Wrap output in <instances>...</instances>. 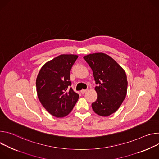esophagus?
Returning a JSON list of instances; mask_svg holds the SVG:
<instances>
[{"instance_id":"1","label":"esophagus","mask_w":159,"mask_h":159,"mask_svg":"<svg viewBox=\"0 0 159 159\" xmlns=\"http://www.w3.org/2000/svg\"><path fill=\"white\" fill-rule=\"evenodd\" d=\"M87 92V90H81V94H84V93H86Z\"/></svg>"}]
</instances>
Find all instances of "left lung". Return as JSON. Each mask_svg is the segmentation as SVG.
Listing matches in <instances>:
<instances>
[{
	"label": "left lung",
	"mask_w": 159,
	"mask_h": 159,
	"mask_svg": "<svg viewBox=\"0 0 159 159\" xmlns=\"http://www.w3.org/2000/svg\"><path fill=\"white\" fill-rule=\"evenodd\" d=\"M92 68L97 98L92 103L94 112L101 116H109L120 106L127 93L126 73L112 57L95 53L83 57Z\"/></svg>",
	"instance_id": "left-lung-1"
}]
</instances>
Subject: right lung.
I'll list each match as a JSON object with an SVG mask.
<instances>
[{"instance_id":"right-lung-1","label":"right lung","mask_w":159,"mask_h":159,"mask_svg":"<svg viewBox=\"0 0 159 159\" xmlns=\"http://www.w3.org/2000/svg\"><path fill=\"white\" fill-rule=\"evenodd\" d=\"M76 55H61L47 62L38 75L36 86L39 99L52 116L62 117L69 114L79 95L71 87L70 71L78 59Z\"/></svg>"}]
</instances>
